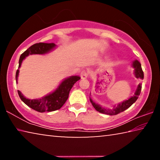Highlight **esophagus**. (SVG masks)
I'll return each instance as SVG.
<instances>
[{"instance_id":"1","label":"esophagus","mask_w":160,"mask_h":160,"mask_svg":"<svg viewBox=\"0 0 160 160\" xmlns=\"http://www.w3.org/2000/svg\"><path fill=\"white\" fill-rule=\"evenodd\" d=\"M80 76L82 79H86L88 77V72L87 70H82L80 74Z\"/></svg>"}]
</instances>
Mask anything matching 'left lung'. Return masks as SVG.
Segmentation results:
<instances>
[{
	"mask_svg": "<svg viewBox=\"0 0 160 160\" xmlns=\"http://www.w3.org/2000/svg\"><path fill=\"white\" fill-rule=\"evenodd\" d=\"M132 67L134 68V74L135 75V77L137 78H140V79L143 80V78H144V73H143V71L142 70V67H141V64L140 63V62L138 61L135 60L133 62H132ZM141 89H142V84L140 83L138 86L137 90L135 91V94L132 97H131V98H129L128 100H126L123 102L120 103L118 105H116L114 107H113V109H107L105 108L102 107L100 105L96 104L94 103L92 100L91 99L90 102L92 104V106L94 107L97 112H99L102 113H104V114H108V115H116L118 113L123 112L124 111L126 110L128 108H129L131 105L133 104L134 102L138 98V97L140 94V92H141Z\"/></svg>",
	"mask_w": 160,
	"mask_h": 160,
	"instance_id": "left-lung-1",
	"label": "left lung"
}]
</instances>
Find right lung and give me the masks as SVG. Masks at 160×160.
<instances>
[{"label": "right lung", "mask_w": 160, "mask_h": 160, "mask_svg": "<svg viewBox=\"0 0 160 160\" xmlns=\"http://www.w3.org/2000/svg\"><path fill=\"white\" fill-rule=\"evenodd\" d=\"M55 47L56 45L54 43H37V44L31 46L28 49H27L25 52L22 53L20 60H19L18 69L16 71V83H18L19 68L21 66L22 62L27 56L32 55V54L47 53L53 50ZM80 79V78L79 76H70L66 78L59 85L58 88L52 93H50L47 96L37 99H29L26 98L20 90H18V92L22 101L28 107L32 108V109L41 113L45 112H53V111L61 109L63 107V105L68 98L70 91L72 86Z\"/></svg>", "instance_id": "obj_1"}]
</instances>
